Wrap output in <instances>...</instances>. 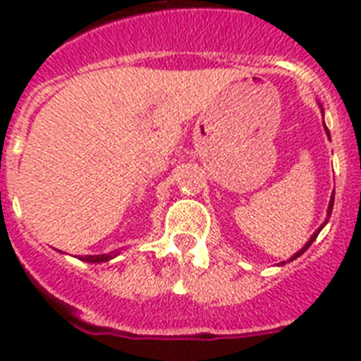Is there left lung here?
<instances>
[{
	"instance_id": "8db88e82",
	"label": "left lung",
	"mask_w": 361,
	"mask_h": 361,
	"mask_svg": "<svg viewBox=\"0 0 361 361\" xmlns=\"http://www.w3.org/2000/svg\"><path fill=\"white\" fill-rule=\"evenodd\" d=\"M326 133H328V127H326ZM328 136H330V133H328ZM331 208H334V195H331V200H330V208H328V215H331ZM322 226H324V225H322ZM322 226H320L319 231L314 232L313 236H311V240H309L307 243H305V245H303L302 249H300V251H298L296 255H294V257L290 258V260H294V258H298V257H300V255H302V252H305V251H307V249H309V245H311V243H313V241L317 240V236H319V232L322 231ZM283 264H285V262H283Z\"/></svg>"
}]
</instances>
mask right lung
I'll use <instances>...</instances> for the list:
<instances>
[{
    "label": "right lung",
    "instance_id": "add662e5",
    "mask_svg": "<svg viewBox=\"0 0 361 361\" xmlns=\"http://www.w3.org/2000/svg\"><path fill=\"white\" fill-rule=\"evenodd\" d=\"M112 255H87V257H82V260L86 262H104V260H110Z\"/></svg>",
    "mask_w": 361,
    "mask_h": 361
}]
</instances>
